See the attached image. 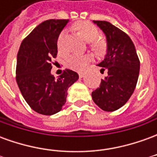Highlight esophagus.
<instances>
[{"label":"esophagus","mask_w":157,"mask_h":157,"mask_svg":"<svg viewBox=\"0 0 157 157\" xmlns=\"http://www.w3.org/2000/svg\"><path fill=\"white\" fill-rule=\"evenodd\" d=\"M78 75H79V77H80V78H82V77L84 76V75H85V74H84V72H78Z\"/></svg>","instance_id":"obj_1"}]
</instances>
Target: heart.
Instances as JSON below:
<instances>
[{
	"instance_id": "1",
	"label": "heart",
	"mask_w": 157,
	"mask_h": 157,
	"mask_svg": "<svg viewBox=\"0 0 157 157\" xmlns=\"http://www.w3.org/2000/svg\"><path fill=\"white\" fill-rule=\"evenodd\" d=\"M75 28L83 36L86 41L91 42V46L97 52H102L104 48V43L101 40H98L99 36V31L98 28L92 23L87 22H81L76 23ZM66 30H62L58 38V48L63 51L65 49V39L66 36ZM92 60V56L90 55H80V54H72L69 55L65 59V64L69 68L75 71H82L86 68L89 62Z\"/></svg>"
}]
</instances>
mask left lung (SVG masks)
<instances>
[{
  "label": "left lung",
  "instance_id": "1",
  "mask_svg": "<svg viewBox=\"0 0 157 157\" xmlns=\"http://www.w3.org/2000/svg\"><path fill=\"white\" fill-rule=\"evenodd\" d=\"M107 40V54L98 66L107 70L108 76L92 92L93 102L106 112L120 109L135 91L140 73V60L131 39L106 21H93Z\"/></svg>",
  "mask_w": 157,
  "mask_h": 157
}]
</instances>
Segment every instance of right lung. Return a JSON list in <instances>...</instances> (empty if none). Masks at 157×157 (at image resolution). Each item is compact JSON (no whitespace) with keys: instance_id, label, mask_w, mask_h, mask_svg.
I'll list each match as a JSON object with an SVG mask.
<instances>
[{"instance_id":"add662e5","label":"right lung","mask_w":157,"mask_h":157,"mask_svg":"<svg viewBox=\"0 0 157 157\" xmlns=\"http://www.w3.org/2000/svg\"><path fill=\"white\" fill-rule=\"evenodd\" d=\"M68 22L55 19L43 22L23 39L17 53V83L27 103L40 114L59 112L66 102L68 88L79 78L71 70L64 71L58 78L51 74L59 35Z\"/></svg>"}]
</instances>
